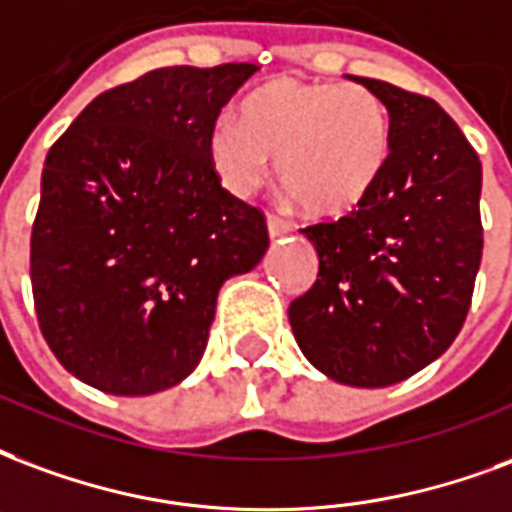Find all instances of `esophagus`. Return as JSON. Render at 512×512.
Returning a JSON list of instances; mask_svg holds the SVG:
<instances>
[{
    "label": "esophagus",
    "instance_id": "1",
    "mask_svg": "<svg viewBox=\"0 0 512 512\" xmlns=\"http://www.w3.org/2000/svg\"><path fill=\"white\" fill-rule=\"evenodd\" d=\"M266 225H268V236L271 238H279V236H287V233H293V225H290V222H285V219L274 217V214H268Z\"/></svg>",
    "mask_w": 512,
    "mask_h": 512
}]
</instances>
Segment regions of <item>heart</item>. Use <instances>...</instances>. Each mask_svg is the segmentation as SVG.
I'll return each instance as SVG.
<instances>
[{
  "instance_id": "b5f03b06",
  "label": "heart",
  "mask_w": 512,
  "mask_h": 512,
  "mask_svg": "<svg viewBox=\"0 0 512 512\" xmlns=\"http://www.w3.org/2000/svg\"><path fill=\"white\" fill-rule=\"evenodd\" d=\"M208 157L222 187L241 198L271 176L279 157V181L298 206L342 217L380 184L391 121L363 86L274 78L246 97L241 119L222 116L211 127Z\"/></svg>"
}]
</instances>
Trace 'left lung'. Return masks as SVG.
Wrapping results in <instances>:
<instances>
[{"mask_svg":"<svg viewBox=\"0 0 512 512\" xmlns=\"http://www.w3.org/2000/svg\"><path fill=\"white\" fill-rule=\"evenodd\" d=\"M347 78L385 105L391 157L355 211L301 230L320 268L287 314L314 369L342 385L388 388L437 361L467 320L483 257V168L434 100Z\"/></svg>","mask_w":512,"mask_h":512,"instance_id":"obj_1","label":"left lung"}]
</instances>
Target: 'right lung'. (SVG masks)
<instances>
[{
	"label": "right lung",
	"instance_id": "obj_1",
	"mask_svg": "<svg viewBox=\"0 0 512 512\" xmlns=\"http://www.w3.org/2000/svg\"><path fill=\"white\" fill-rule=\"evenodd\" d=\"M255 64L162 67L94 97L45 157L32 227L40 331L67 372L151 396L195 372L225 279L263 260V211L222 189L208 135Z\"/></svg>",
	"mask_w": 512,
	"mask_h": 512
}]
</instances>
